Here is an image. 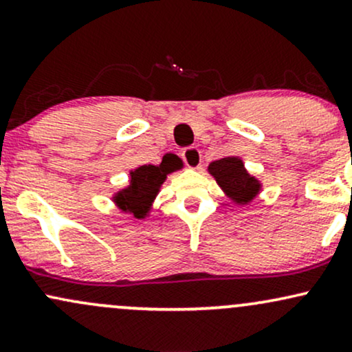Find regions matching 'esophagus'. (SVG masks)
I'll return each mask as SVG.
<instances>
[{"label":"esophagus","instance_id":"esophagus-1","mask_svg":"<svg viewBox=\"0 0 352 352\" xmlns=\"http://www.w3.org/2000/svg\"><path fill=\"white\" fill-rule=\"evenodd\" d=\"M182 157H184V160H185V164H187V167L199 170L200 165H201V153H200L199 148H197V147L185 148L184 153H182Z\"/></svg>","mask_w":352,"mask_h":352}]
</instances>
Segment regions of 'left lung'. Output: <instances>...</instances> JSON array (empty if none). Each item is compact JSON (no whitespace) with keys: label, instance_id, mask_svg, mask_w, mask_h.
<instances>
[{"label":"left lung","instance_id":"8db88e82","mask_svg":"<svg viewBox=\"0 0 352 352\" xmlns=\"http://www.w3.org/2000/svg\"><path fill=\"white\" fill-rule=\"evenodd\" d=\"M208 173L236 205H248L260 193L261 182L250 175L240 157H223L208 165Z\"/></svg>","mask_w":352,"mask_h":352}]
</instances>
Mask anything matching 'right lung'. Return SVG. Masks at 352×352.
<instances>
[{
    "label": "right lung",
    "mask_w": 352,
    "mask_h": 352,
    "mask_svg": "<svg viewBox=\"0 0 352 352\" xmlns=\"http://www.w3.org/2000/svg\"><path fill=\"white\" fill-rule=\"evenodd\" d=\"M175 168L165 165H140L131 170V182L112 197L114 204L124 213H131L137 220H144L151 213L153 200L159 195L160 187L167 175Z\"/></svg>",
    "instance_id": "1"
}]
</instances>
